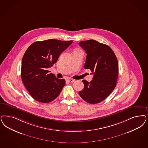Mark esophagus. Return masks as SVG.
I'll list each match as a JSON object with an SVG mask.
<instances>
[{
  "instance_id": "esophagus-1",
  "label": "esophagus",
  "mask_w": 148,
  "mask_h": 148,
  "mask_svg": "<svg viewBox=\"0 0 148 148\" xmlns=\"http://www.w3.org/2000/svg\"><path fill=\"white\" fill-rule=\"evenodd\" d=\"M67 80H68V82H75V80L74 79H68Z\"/></svg>"
}]
</instances>
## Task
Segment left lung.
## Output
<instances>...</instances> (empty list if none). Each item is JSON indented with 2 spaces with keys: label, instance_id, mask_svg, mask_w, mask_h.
Wrapping results in <instances>:
<instances>
[{
  "label": "left lung",
  "instance_id": "obj_1",
  "mask_svg": "<svg viewBox=\"0 0 148 148\" xmlns=\"http://www.w3.org/2000/svg\"><path fill=\"white\" fill-rule=\"evenodd\" d=\"M79 44L87 53L84 68L90 69L93 74L90 82L82 80L84 88L79 91V95L88 103H100L110 95L116 85L117 58L109 46L97 41H82Z\"/></svg>",
  "mask_w": 148,
  "mask_h": 148
}]
</instances>
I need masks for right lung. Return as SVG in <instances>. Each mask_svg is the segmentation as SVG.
<instances>
[{
	"instance_id": "add662e5",
	"label": "right lung",
	"mask_w": 148,
	"mask_h": 148,
	"mask_svg": "<svg viewBox=\"0 0 148 148\" xmlns=\"http://www.w3.org/2000/svg\"><path fill=\"white\" fill-rule=\"evenodd\" d=\"M73 41L49 39L36 41L27 49L22 61L21 77L30 95L36 101L47 103L59 96L66 84L47 70L56 63L63 51Z\"/></svg>"
}]
</instances>
